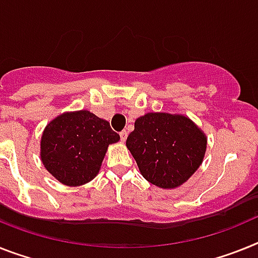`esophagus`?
<instances>
[{"label":"esophagus","instance_id":"esophagus-1","mask_svg":"<svg viewBox=\"0 0 258 258\" xmlns=\"http://www.w3.org/2000/svg\"><path fill=\"white\" fill-rule=\"evenodd\" d=\"M119 135H120V140H122V142H125V139H127V135H128V134H127V131H122V133L119 134Z\"/></svg>","mask_w":258,"mask_h":258}]
</instances>
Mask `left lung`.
<instances>
[{"mask_svg":"<svg viewBox=\"0 0 258 258\" xmlns=\"http://www.w3.org/2000/svg\"><path fill=\"white\" fill-rule=\"evenodd\" d=\"M205 134L189 118L149 112L136 119L125 146L143 177L162 189H174L190 178L206 152Z\"/></svg>","mask_w":258,"mask_h":258,"instance_id":"8db88e82","label":"left lung"}]
</instances>
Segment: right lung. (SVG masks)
<instances>
[{"label":"right lung","mask_w":258,"mask_h":258,"mask_svg":"<svg viewBox=\"0 0 258 258\" xmlns=\"http://www.w3.org/2000/svg\"><path fill=\"white\" fill-rule=\"evenodd\" d=\"M118 140L110 123L92 112H66L45 127L40 157L57 181L80 186L97 176L107 147Z\"/></svg>","instance_id":"1"}]
</instances>
